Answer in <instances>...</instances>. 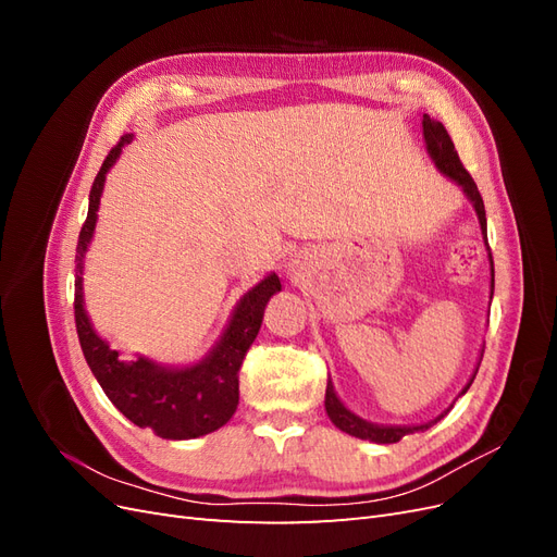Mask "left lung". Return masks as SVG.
<instances>
[{"instance_id": "1", "label": "left lung", "mask_w": 557, "mask_h": 557, "mask_svg": "<svg viewBox=\"0 0 557 557\" xmlns=\"http://www.w3.org/2000/svg\"><path fill=\"white\" fill-rule=\"evenodd\" d=\"M423 139H425V150L428 156L432 158L434 166L440 170L444 176H448L453 183H458L465 197L471 201V207H474L476 211V218H479V225H481V234H483V242H485V248H487V260H491V299H493V293H495V267H493V252H491V246H487V223H485V209H483V199H481V193L476 188L474 178L469 176V172L462 166L460 158H458V150H455L453 146V139L448 137L446 127L434 121V117H430L428 113L423 115ZM479 364H481V358L476 362V369L474 374H471V379L467 381V385L462 387L465 395L469 391L471 381H474L476 372H479ZM453 409V404L442 411L440 416H436L434 420H428V423H420V425H379V423H372V420H364L360 418L358 413H352L346 404L336 397L334 393V385L332 381H327V391H325V411L330 416L332 423L339 428L342 432L350 434V436H358V440H364V442H374V444H395L399 442L401 436L407 434H413V432H423V430H430L434 423H440V420Z\"/></svg>"}]
</instances>
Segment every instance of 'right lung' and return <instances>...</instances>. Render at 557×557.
I'll return each mask as SVG.
<instances>
[{
    "instance_id": "1",
    "label": "right lung",
    "mask_w": 557,
    "mask_h": 557,
    "mask_svg": "<svg viewBox=\"0 0 557 557\" xmlns=\"http://www.w3.org/2000/svg\"><path fill=\"white\" fill-rule=\"evenodd\" d=\"M132 139L134 134H123L92 183L88 218L81 227L76 246V332L88 367L117 411L134 425L150 428L162 440H195V436L221 430L237 411L239 367L260 332L269 297L281 290V281L272 272L244 293L221 339L199 362L174 367L160 364L146 356L129 362L123 360L121 352L113 350L90 323L86 299H83V262L95 237L107 174Z\"/></svg>"
}]
</instances>
